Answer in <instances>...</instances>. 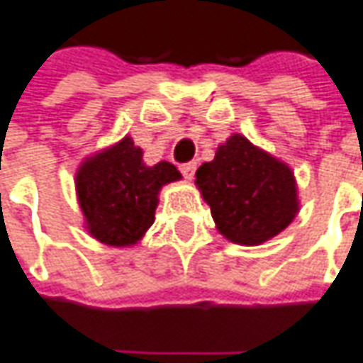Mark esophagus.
<instances>
[{
	"instance_id": "1",
	"label": "esophagus",
	"mask_w": 363,
	"mask_h": 363,
	"mask_svg": "<svg viewBox=\"0 0 363 363\" xmlns=\"http://www.w3.org/2000/svg\"><path fill=\"white\" fill-rule=\"evenodd\" d=\"M181 173L184 174V179L192 181V177H194V173H196V163H194V161H190V163H182Z\"/></svg>"
}]
</instances>
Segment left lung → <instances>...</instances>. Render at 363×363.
I'll use <instances>...</instances> for the list:
<instances>
[{
	"label": "left lung",
	"instance_id": "obj_1",
	"mask_svg": "<svg viewBox=\"0 0 363 363\" xmlns=\"http://www.w3.org/2000/svg\"><path fill=\"white\" fill-rule=\"evenodd\" d=\"M196 186L220 234L240 245L275 238L298 214V190L291 167L240 133L216 149L196 171Z\"/></svg>",
	"mask_w": 363,
	"mask_h": 363
}]
</instances>
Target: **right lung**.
I'll return each mask as SVG.
<instances>
[{
	"label": "right lung",
	"mask_w": 363,
	"mask_h": 363,
	"mask_svg": "<svg viewBox=\"0 0 363 363\" xmlns=\"http://www.w3.org/2000/svg\"><path fill=\"white\" fill-rule=\"evenodd\" d=\"M174 181H181L177 167L145 164L129 135L86 157L74 184L88 234L111 247L135 245L155 222L161 189Z\"/></svg>",
	"instance_id": "right-lung-1"
}]
</instances>
